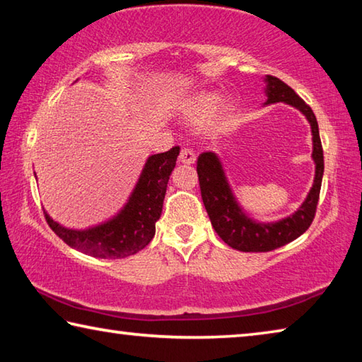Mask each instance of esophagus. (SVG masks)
Wrapping results in <instances>:
<instances>
[{
    "label": "esophagus",
    "instance_id": "esophagus-1",
    "mask_svg": "<svg viewBox=\"0 0 362 362\" xmlns=\"http://www.w3.org/2000/svg\"><path fill=\"white\" fill-rule=\"evenodd\" d=\"M179 161L183 164H193L196 161V155L193 153V150L189 148H183L180 151V156H179Z\"/></svg>",
    "mask_w": 362,
    "mask_h": 362
}]
</instances>
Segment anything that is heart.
<instances>
[{
	"mask_svg": "<svg viewBox=\"0 0 362 362\" xmlns=\"http://www.w3.org/2000/svg\"><path fill=\"white\" fill-rule=\"evenodd\" d=\"M236 113L235 102L223 99L218 93L199 90L183 102L182 118L189 124H204L209 121V131L220 132L228 127Z\"/></svg>",
	"mask_w": 362,
	"mask_h": 362,
	"instance_id": "1",
	"label": "heart"
}]
</instances>
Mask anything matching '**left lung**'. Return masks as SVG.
<instances>
[{"label": "left lung", "mask_w": 362, "mask_h": 362, "mask_svg": "<svg viewBox=\"0 0 362 362\" xmlns=\"http://www.w3.org/2000/svg\"><path fill=\"white\" fill-rule=\"evenodd\" d=\"M265 95L267 100L263 105L283 102L297 108L302 113L311 127V142L313 153L311 158L315 161V179L308 194L296 212L276 222H260L249 216L238 201L235 192L228 182V177L223 169L222 159L214 151H206L198 158V177L201 196L211 218V223L217 235L228 244L230 247L241 252H268V250L286 246L287 243L297 240L300 235L308 230L315 218L317 199H320L321 182L324 174V156L320 139L316 116L306 103L279 78L267 75Z\"/></svg>", "instance_id": "left-lung-1"}]
</instances>
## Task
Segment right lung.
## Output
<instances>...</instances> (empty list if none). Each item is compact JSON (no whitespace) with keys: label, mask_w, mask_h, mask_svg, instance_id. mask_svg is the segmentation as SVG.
Segmentation results:
<instances>
[{"label":"right lung","mask_w":362,"mask_h":362,"mask_svg":"<svg viewBox=\"0 0 362 362\" xmlns=\"http://www.w3.org/2000/svg\"><path fill=\"white\" fill-rule=\"evenodd\" d=\"M179 153V146H174L146 158L126 204L105 222L83 230L69 228L45 211L49 226L70 247L97 259H124L137 254L155 236V225L161 217L164 194Z\"/></svg>","instance_id":"right-lung-1"}]
</instances>
